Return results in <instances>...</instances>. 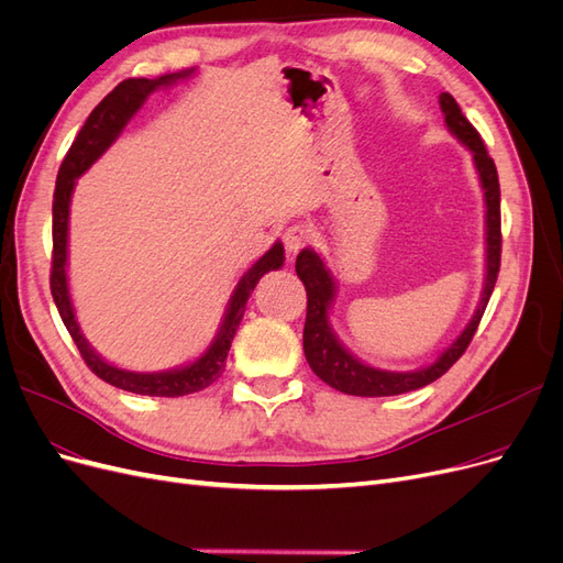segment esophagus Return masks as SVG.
<instances>
[{"instance_id": "esophagus-1", "label": "esophagus", "mask_w": 563, "mask_h": 563, "mask_svg": "<svg viewBox=\"0 0 563 563\" xmlns=\"http://www.w3.org/2000/svg\"><path fill=\"white\" fill-rule=\"evenodd\" d=\"M316 236H318V232H316V227L310 224V222H292V224L285 229L283 241H285L287 253L289 255H297L301 247L313 243Z\"/></svg>"}]
</instances>
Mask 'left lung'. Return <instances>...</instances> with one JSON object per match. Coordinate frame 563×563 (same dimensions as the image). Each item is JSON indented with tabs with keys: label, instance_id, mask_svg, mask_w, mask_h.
I'll use <instances>...</instances> for the list:
<instances>
[{
	"label": "left lung",
	"instance_id": "left-lung-1",
	"mask_svg": "<svg viewBox=\"0 0 563 563\" xmlns=\"http://www.w3.org/2000/svg\"><path fill=\"white\" fill-rule=\"evenodd\" d=\"M439 101H441L448 130L473 153L475 169H477V176H481V185L485 190L487 276H485L483 299L477 303V310L473 313L471 322L464 327L462 334L454 339L450 347L441 352V357L433 364L418 371L373 368L360 362L355 355H350V352L339 343L334 331H331L329 306L336 295L334 276L329 274L318 253H313V250L308 247L301 250L297 255V276L301 278L306 287V297H308L306 324H303L306 362L310 364V368H313V373L320 380H324L329 387H334L343 394H352V397H394V394H406L439 380L443 373L464 355L468 343L473 341L475 329L481 324L487 301L494 292L498 268H501V187H498L496 164L489 157L481 134H477V130L466 120L454 97L450 92H443Z\"/></svg>",
	"mask_w": 563,
	"mask_h": 563
}]
</instances>
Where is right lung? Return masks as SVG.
Masks as SVG:
<instances>
[{
	"mask_svg": "<svg viewBox=\"0 0 563 563\" xmlns=\"http://www.w3.org/2000/svg\"><path fill=\"white\" fill-rule=\"evenodd\" d=\"M190 71H178V74H166L157 80L151 78H128L115 86L113 92L103 97L90 118L82 124L78 136L74 139L69 153L65 155L57 172L55 183V195H53V266H51V295L59 310V318L65 322L67 331L71 334L82 362L95 373L97 378L109 383L118 389L143 394V397H185V394H195L213 385L224 371L229 347H232L236 329L243 320L245 303L253 295L255 285L268 271H276L285 262V250L283 243H274V247L264 253L253 266H250L243 278L239 280L232 299H229L227 313L222 320V327L218 331L216 341L211 343L203 355L180 368L174 371H159V373H136V371H124L109 362H103L97 352L90 347L86 336L80 334L74 306L67 287V232H69V203L76 178L86 174L90 166L103 155V151L118 139L124 124L130 118L143 107V101L148 99L153 90L159 86H169L178 78L190 76Z\"/></svg>",
	"mask_w": 563,
	"mask_h": 563,
	"instance_id": "obj_1",
	"label": "right lung"
}]
</instances>
